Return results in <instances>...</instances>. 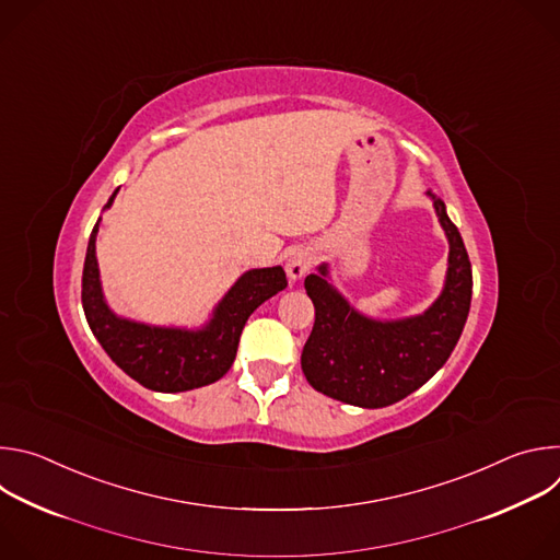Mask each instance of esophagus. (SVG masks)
Listing matches in <instances>:
<instances>
[{
  "mask_svg": "<svg viewBox=\"0 0 560 560\" xmlns=\"http://www.w3.org/2000/svg\"><path fill=\"white\" fill-rule=\"evenodd\" d=\"M314 259H316V257H314V253H312L310 248H296L294 253H290L288 264H285L288 277H290L292 281H296V279L305 277V275L312 270Z\"/></svg>",
  "mask_w": 560,
  "mask_h": 560,
  "instance_id": "34e87169",
  "label": "esophagus"
}]
</instances>
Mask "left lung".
<instances>
[{
	"instance_id": "1",
	"label": "left lung",
	"mask_w": 560,
	"mask_h": 560,
	"mask_svg": "<svg viewBox=\"0 0 560 560\" xmlns=\"http://www.w3.org/2000/svg\"><path fill=\"white\" fill-rule=\"evenodd\" d=\"M428 195L450 242V257L443 292L423 314L376 322L357 312L326 279L328 264L305 277L314 328L301 352V370L316 392L359 408H385L419 389L450 359L467 322L471 264L443 199Z\"/></svg>"
}]
</instances>
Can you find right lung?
<instances>
[{
  "label": "right lung",
  "instance_id": "right-lung-1",
  "mask_svg": "<svg viewBox=\"0 0 560 560\" xmlns=\"http://www.w3.org/2000/svg\"><path fill=\"white\" fill-rule=\"evenodd\" d=\"M117 190L108 199L113 206ZM95 223L82 277V303L86 322L106 354L137 383L154 392H186L219 381L234 363L238 337L248 316L270 296L288 285L281 266L248 270L236 279L219 301L210 322L201 330L156 328L117 316L102 292Z\"/></svg>",
  "mask_w": 560,
  "mask_h": 560
}]
</instances>
